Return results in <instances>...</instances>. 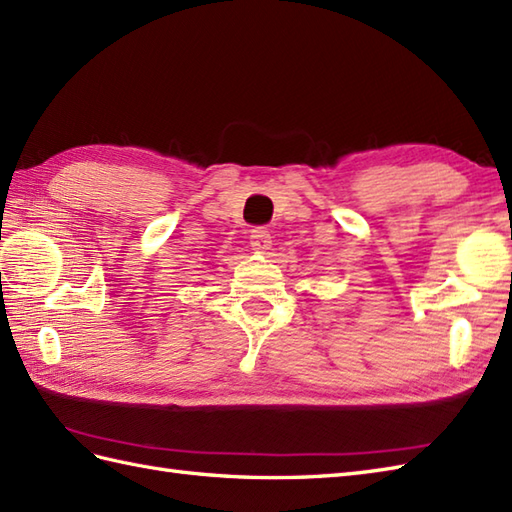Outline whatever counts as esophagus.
Listing matches in <instances>:
<instances>
[{"mask_svg": "<svg viewBox=\"0 0 512 512\" xmlns=\"http://www.w3.org/2000/svg\"><path fill=\"white\" fill-rule=\"evenodd\" d=\"M249 239H252L254 254H265L271 247V234L267 228H254L252 232H249Z\"/></svg>", "mask_w": 512, "mask_h": 512, "instance_id": "1", "label": "esophagus"}]
</instances>
